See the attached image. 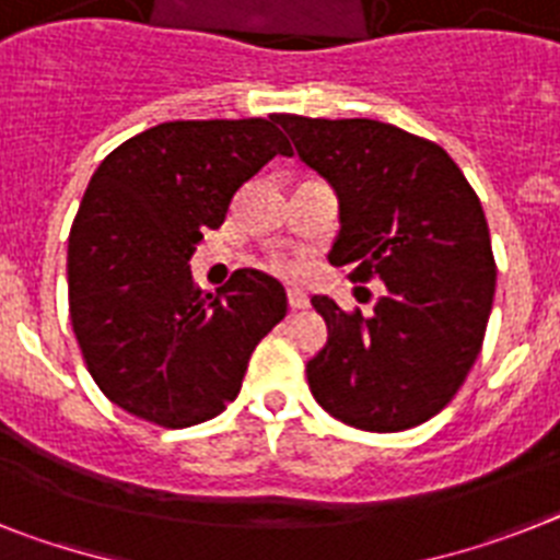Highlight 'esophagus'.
I'll return each mask as SVG.
<instances>
[{"label": "esophagus", "instance_id": "obj_1", "mask_svg": "<svg viewBox=\"0 0 560 560\" xmlns=\"http://www.w3.org/2000/svg\"><path fill=\"white\" fill-rule=\"evenodd\" d=\"M288 302H290V307H293V310L310 307L307 293H304V290H299V288H290V290H288Z\"/></svg>", "mask_w": 560, "mask_h": 560}]
</instances>
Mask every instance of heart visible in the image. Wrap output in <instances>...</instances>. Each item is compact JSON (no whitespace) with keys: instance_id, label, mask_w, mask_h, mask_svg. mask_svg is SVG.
I'll return each instance as SVG.
<instances>
[{"instance_id":"1","label":"heart","mask_w":560,"mask_h":560,"mask_svg":"<svg viewBox=\"0 0 560 560\" xmlns=\"http://www.w3.org/2000/svg\"><path fill=\"white\" fill-rule=\"evenodd\" d=\"M279 267H284V265H281V261H279Z\"/></svg>"}]
</instances>
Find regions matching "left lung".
I'll return each instance as SVG.
<instances>
[{
    "instance_id": "left-lung-1",
    "label": "left lung",
    "mask_w": 560,
    "mask_h": 560,
    "mask_svg": "<svg viewBox=\"0 0 560 560\" xmlns=\"http://www.w3.org/2000/svg\"><path fill=\"white\" fill-rule=\"evenodd\" d=\"M276 121L338 196L330 265L384 281L370 316L313 295L327 345L307 361L310 393L355 430L424 424L453 401L490 322L495 258L481 201L447 150L396 125Z\"/></svg>"
}]
</instances>
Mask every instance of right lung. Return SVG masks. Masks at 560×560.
<instances>
[{
	"label": "right lung",
	"mask_w": 560,
	"mask_h": 560,
	"mask_svg": "<svg viewBox=\"0 0 560 560\" xmlns=\"http://www.w3.org/2000/svg\"><path fill=\"white\" fill-rule=\"evenodd\" d=\"M290 156L276 119L164 121L93 173L68 238L70 324L88 373L116 407L182 430L219 416L247 361L288 316V293L236 270L215 293L192 284L201 230L272 156Z\"/></svg>",
	"instance_id": "1"
}]
</instances>
